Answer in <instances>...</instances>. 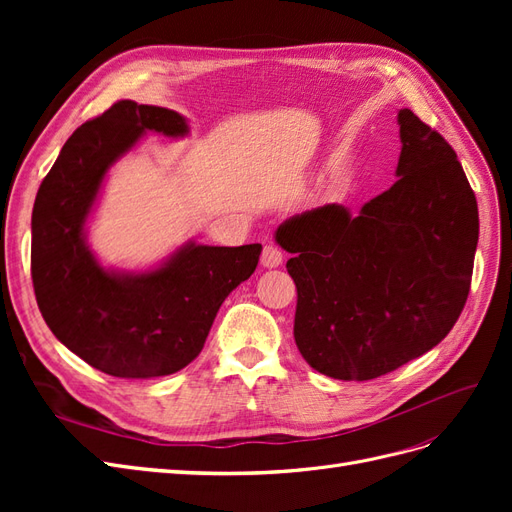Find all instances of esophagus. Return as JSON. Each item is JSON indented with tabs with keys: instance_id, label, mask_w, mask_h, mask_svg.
I'll return each instance as SVG.
<instances>
[{
	"instance_id": "esophagus-1",
	"label": "esophagus",
	"mask_w": 512,
	"mask_h": 512,
	"mask_svg": "<svg viewBox=\"0 0 512 512\" xmlns=\"http://www.w3.org/2000/svg\"><path fill=\"white\" fill-rule=\"evenodd\" d=\"M282 252L277 250L275 245H265V250H262V256H260V265L267 267V269H275L282 265Z\"/></svg>"
}]
</instances>
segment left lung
Masks as SVG:
<instances>
[{
	"label": "left lung",
	"mask_w": 512,
	"mask_h": 512,
	"mask_svg": "<svg viewBox=\"0 0 512 512\" xmlns=\"http://www.w3.org/2000/svg\"><path fill=\"white\" fill-rule=\"evenodd\" d=\"M397 181L352 215L324 205L292 215L275 241L292 254L294 342L335 380H371L416 359L466 305L478 207L444 138L410 108L397 113Z\"/></svg>",
	"instance_id": "left-lung-1"
}]
</instances>
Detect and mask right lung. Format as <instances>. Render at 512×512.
<instances>
[{"instance_id": "right-lung-1", "label": "right lung", "mask_w": 512, "mask_h": 512, "mask_svg": "<svg viewBox=\"0 0 512 512\" xmlns=\"http://www.w3.org/2000/svg\"><path fill=\"white\" fill-rule=\"evenodd\" d=\"M185 138L177 111L121 100L76 130L44 177L32 213V280L44 322L70 352L115 378L190 365L220 305L256 271L260 243L185 241L147 269L106 267L87 232L111 168L147 134Z\"/></svg>"}]
</instances>
